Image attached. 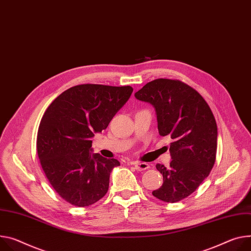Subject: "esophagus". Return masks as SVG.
Instances as JSON below:
<instances>
[{"label": "esophagus", "mask_w": 251, "mask_h": 251, "mask_svg": "<svg viewBox=\"0 0 251 251\" xmlns=\"http://www.w3.org/2000/svg\"><path fill=\"white\" fill-rule=\"evenodd\" d=\"M133 165L135 166L136 170L142 171V170H147L149 168V164L145 162H139V161H135L133 162Z\"/></svg>", "instance_id": "obj_1"}]
</instances>
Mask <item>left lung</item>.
Wrapping results in <instances>:
<instances>
[{
    "label": "left lung",
    "mask_w": 251,
    "mask_h": 251,
    "mask_svg": "<svg viewBox=\"0 0 251 251\" xmlns=\"http://www.w3.org/2000/svg\"><path fill=\"white\" fill-rule=\"evenodd\" d=\"M135 97L153 105L159 134L172 139L170 166L156 164L163 184L152 194L164 202H178L198 188L214 165L217 125L213 113L196 90L179 80H153Z\"/></svg>",
    "instance_id": "8db88e82"
}]
</instances>
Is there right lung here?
Masks as SVG:
<instances>
[{
    "mask_svg": "<svg viewBox=\"0 0 251 251\" xmlns=\"http://www.w3.org/2000/svg\"><path fill=\"white\" fill-rule=\"evenodd\" d=\"M133 92L130 86L83 84L68 89L45 111L37 135L40 163L50 184L78 207L100 200L117 159L92 153L95 133L108 127Z\"/></svg>",
    "mask_w": 251,
    "mask_h": 251,
    "instance_id": "1",
    "label": "right lung"
}]
</instances>
